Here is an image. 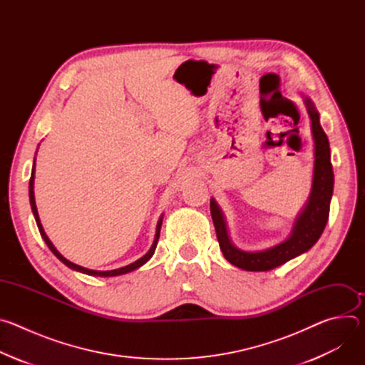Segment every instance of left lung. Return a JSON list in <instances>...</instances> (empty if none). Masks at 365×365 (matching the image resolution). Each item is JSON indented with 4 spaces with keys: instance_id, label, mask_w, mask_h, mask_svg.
Listing matches in <instances>:
<instances>
[{
    "instance_id": "left-lung-1",
    "label": "left lung",
    "mask_w": 365,
    "mask_h": 365,
    "mask_svg": "<svg viewBox=\"0 0 365 365\" xmlns=\"http://www.w3.org/2000/svg\"><path fill=\"white\" fill-rule=\"evenodd\" d=\"M306 106L312 137L315 143V162L314 176H312V187L302 211L296 215L289 237L264 250L247 251L235 247L230 238L225 217L220 205L211 197V215L215 225L220 248L228 262L247 272H269L289 259L306 252L317 244L322 235L329 217V205L334 192V172L331 165L329 140L321 127L319 113L314 101L302 95Z\"/></svg>"
}]
</instances>
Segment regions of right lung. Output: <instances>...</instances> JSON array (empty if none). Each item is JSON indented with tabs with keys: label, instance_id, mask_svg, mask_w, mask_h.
I'll use <instances>...</instances> for the list:
<instances>
[{
	"label": "right lung",
	"instance_id": "add662e5",
	"mask_svg": "<svg viewBox=\"0 0 365 365\" xmlns=\"http://www.w3.org/2000/svg\"><path fill=\"white\" fill-rule=\"evenodd\" d=\"M34 173H36V158H34V162H33V169H31V178H30V183H29V196H30V205H31V211H33V215H34V220H36V224H37V228L40 231V235L43 237L44 242L47 244V247L50 248V251L53 252L61 262L68 266L69 269L75 270V272H79V273H83V274H88V276H96V277H115V276H121V274H127L130 272H134L137 269H140L143 264H145L148 259L153 257L154 251H155V247H158V241H159V237H160V228H162V222H163V214L160 215L159 221H158V225H155V235H154V241L150 247V250L141 257L138 258L137 262L125 266V267H120V269H115V270H107V272H98V270H91V269H85V267H81L72 262H69L68 258H65L58 250L56 247L51 244V241L48 240V237L46 235L44 230H43V225L40 222V218H38V212H37V206H36V199H34Z\"/></svg>",
	"mask_w": 365,
	"mask_h": 365
}]
</instances>
